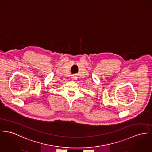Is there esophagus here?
Segmentation results:
<instances>
[{
  "label": "esophagus",
  "mask_w": 152,
  "mask_h": 152,
  "mask_svg": "<svg viewBox=\"0 0 152 152\" xmlns=\"http://www.w3.org/2000/svg\"><path fill=\"white\" fill-rule=\"evenodd\" d=\"M71 79H72V80H75L77 79V77L75 76V75H72V77H71Z\"/></svg>",
  "instance_id": "1"
}]
</instances>
